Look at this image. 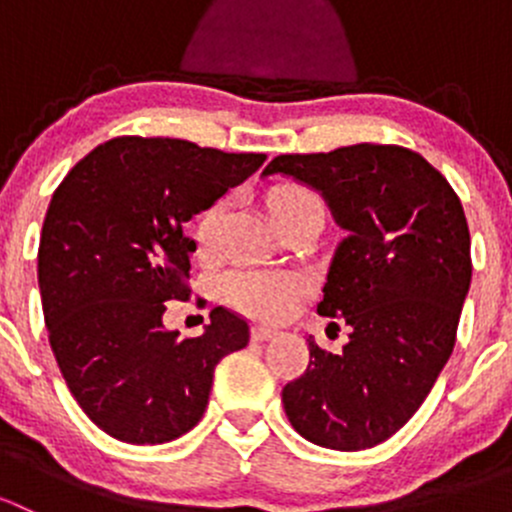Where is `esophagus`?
<instances>
[{"mask_svg":"<svg viewBox=\"0 0 512 512\" xmlns=\"http://www.w3.org/2000/svg\"><path fill=\"white\" fill-rule=\"evenodd\" d=\"M275 337H277V329H272V327L252 329V339H255V342H270V339H275Z\"/></svg>","mask_w":512,"mask_h":512,"instance_id":"esophagus-1","label":"esophagus"}]
</instances>
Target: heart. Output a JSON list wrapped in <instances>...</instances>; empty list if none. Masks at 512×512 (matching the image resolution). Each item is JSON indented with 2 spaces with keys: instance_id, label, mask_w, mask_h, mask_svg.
I'll return each mask as SVG.
<instances>
[{
  "instance_id": "heart-1",
  "label": "heart",
  "mask_w": 512,
  "mask_h": 512,
  "mask_svg": "<svg viewBox=\"0 0 512 512\" xmlns=\"http://www.w3.org/2000/svg\"><path fill=\"white\" fill-rule=\"evenodd\" d=\"M307 205H319V200L309 190L299 188V185H285V188L275 190L270 198V210L275 215V220H282L285 215L294 213L299 208H307ZM230 218V198L215 200V203H210L203 210V215L198 218V227H195V235H198L200 247L205 252H215L223 245ZM302 292V277L280 270L245 267V270H237L227 280V294H230L232 304L257 319L285 317Z\"/></svg>"
}]
</instances>
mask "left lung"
Wrapping results in <instances>:
<instances>
[{
    "label": "left lung",
    "instance_id": "left-lung-1",
    "mask_svg": "<svg viewBox=\"0 0 512 512\" xmlns=\"http://www.w3.org/2000/svg\"><path fill=\"white\" fill-rule=\"evenodd\" d=\"M277 173L322 193L347 232L317 312L352 329L339 354L307 339L285 414L317 446L364 451L416 414L453 352L473 272L466 213L448 180L401 146L277 156L262 175Z\"/></svg>",
    "mask_w": 512,
    "mask_h": 512
}]
</instances>
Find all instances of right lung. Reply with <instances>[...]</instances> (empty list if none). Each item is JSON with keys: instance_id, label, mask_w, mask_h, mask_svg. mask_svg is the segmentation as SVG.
<instances>
[{"instance_id": "add662e5", "label": "right lung", "mask_w": 512, "mask_h": 512, "mask_svg": "<svg viewBox=\"0 0 512 512\" xmlns=\"http://www.w3.org/2000/svg\"><path fill=\"white\" fill-rule=\"evenodd\" d=\"M265 163L178 138L101 143L54 190L39 240L51 352L84 414L118 441L168 443L208 406L218 361L250 327L225 307L200 337L168 332L170 299H188L195 242L183 225Z\"/></svg>"}]
</instances>
